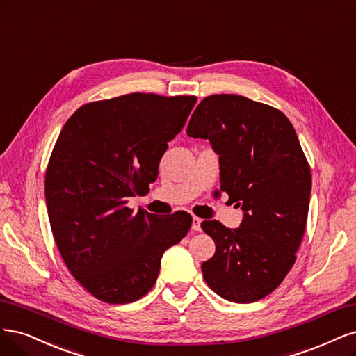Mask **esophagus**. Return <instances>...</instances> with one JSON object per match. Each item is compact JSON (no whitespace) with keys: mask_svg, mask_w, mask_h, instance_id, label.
<instances>
[{"mask_svg":"<svg viewBox=\"0 0 356 356\" xmlns=\"http://www.w3.org/2000/svg\"><path fill=\"white\" fill-rule=\"evenodd\" d=\"M192 231L193 232L201 231V219H198V217H193L192 219Z\"/></svg>","mask_w":356,"mask_h":356,"instance_id":"obj_1","label":"esophagus"}]
</instances>
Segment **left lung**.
<instances>
[{
	"mask_svg": "<svg viewBox=\"0 0 356 356\" xmlns=\"http://www.w3.org/2000/svg\"><path fill=\"white\" fill-rule=\"evenodd\" d=\"M186 134L209 139L219 155L220 189L243 210L239 227L204 220L214 256L201 270L223 299L251 303L270 294L296 260L305 234L311 168L284 113L236 95L205 97Z\"/></svg>",
	"mask_w": 356,
	"mask_h": 356,
	"instance_id": "obj_1",
	"label": "left lung"
}]
</instances>
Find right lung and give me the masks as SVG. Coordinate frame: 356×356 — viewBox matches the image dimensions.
Instances as JSON below:
<instances>
[{
    "label": "right lung",
    "instance_id": "1",
    "mask_svg": "<svg viewBox=\"0 0 356 356\" xmlns=\"http://www.w3.org/2000/svg\"><path fill=\"white\" fill-rule=\"evenodd\" d=\"M195 103V96L131 93L88 103L63 125L45 173L49 219L67 269L102 302L143 297L164 251L191 229L185 211L158 217L127 204L156 180Z\"/></svg>",
    "mask_w": 356,
    "mask_h": 356
}]
</instances>
